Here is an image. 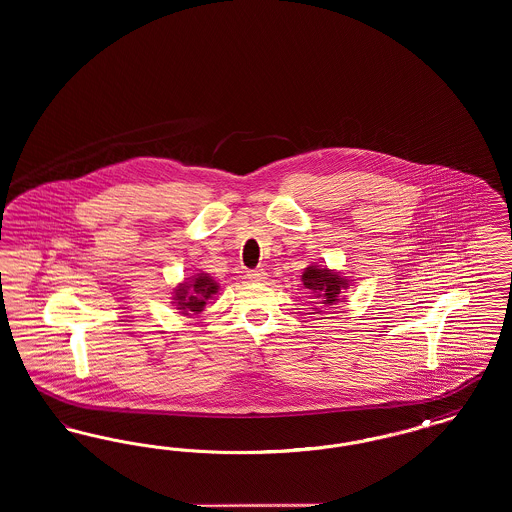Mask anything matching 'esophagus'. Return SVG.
<instances>
[{"instance_id": "1", "label": "esophagus", "mask_w": 512, "mask_h": 512, "mask_svg": "<svg viewBox=\"0 0 512 512\" xmlns=\"http://www.w3.org/2000/svg\"><path fill=\"white\" fill-rule=\"evenodd\" d=\"M247 278H249L251 282H265V280H267V270H265V268L247 270Z\"/></svg>"}]
</instances>
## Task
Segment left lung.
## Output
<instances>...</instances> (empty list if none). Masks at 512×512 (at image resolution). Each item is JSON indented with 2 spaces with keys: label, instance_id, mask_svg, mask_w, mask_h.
I'll return each instance as SVG.
<instances>
[{
  "label": "left lung",
  "instance_id": "1",
  "mask_svg": "<svg viewBox=\"0 0 512 512\" xmlns=\"http://www.w3.org/2000/svg\"><path fill=\"white\" fill-rule=\"evenodd\" d=\"M303 286L315 293V297L324 299V305H332L338 301L341 290L347 288V280L330 272L328 268L307 267L303 272Z\"/></svg>",
  "mask_w": 512,
  "mask_h": 512
}]
</instances>
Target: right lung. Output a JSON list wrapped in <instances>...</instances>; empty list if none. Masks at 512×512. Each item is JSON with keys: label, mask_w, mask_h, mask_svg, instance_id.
<instances>
[{"label": "right lung", "mask_w": 512, "mask_h": 512, "mask_svg": "<svg viewBox=\"0 0 512 512\" xmlns=\"http://www.w3.org/2000/svg\"><path fill=\"white\" fill-rule=\"evenodd\" d=\"M219 286L217 282H213L207 274H197L192 284H182L176 290V297L178 299V309L182 311V315H197L203 311L205 301L217 293Z\"/></svg>", "instance_id": "1"}]
</instances>
